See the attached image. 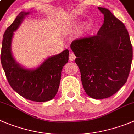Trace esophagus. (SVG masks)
<instances>
[{"mask_svg": "<svg viewBox=\"0 0 134 134\" xmlns=\"http://www.w3.org/2000/svg\"><path fill=\"white\" fill-rule=\"evenodd\" d=\"M75 58L76 56L74 54V53H73V52H70L69 55V61H73V60L75 59Z\"/></svg>", "mask_w": 134, "mask_h": 134, "instance_id": "1", "label": "esophagus"}]
</instances>
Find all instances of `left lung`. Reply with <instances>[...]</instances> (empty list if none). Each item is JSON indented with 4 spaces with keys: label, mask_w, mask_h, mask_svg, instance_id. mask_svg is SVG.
Wrapping results in <instances>:
<instances>
[{
    "label": "left lung",
    "mask_w": 134,
    "mask_h": 134,
    "mask_svg": "<svg viewBox=\"0 0 134 134\" xmlns=\"http://www.w3.org/2000/svg\"><path fill=\"white\" fill-rule=\"evenodd\" d=\"M104 22L97 34L76 39L71 48L77 57L86 93L94 99L108 98L127 81L133 50L123 22L107 8L98 7Z\"/></svg>",
    "instance_id": "obj_1"
}]
</instances>
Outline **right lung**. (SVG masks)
<instances>
[{
    "label": "right lung",
    "instance_id": "obj_1",
    "mask_svg": "<svg viewBox=\"0 0 134 134\" xmlns=\"http://www.w3.org/2000/svg\"><path fill=\"white\" fill-rule=\"evenodd\" d=\"M29 12H21L3 36L1 60L2 68L12 88L20 95L35 102H46L53 99L59 87L61 70L68 62L69 50L49 57L34 70L24 69L16 62L11 53V42L14 32Z\"/></svg>",
    "mask_w": 134,
    "mask_h": 134
}]
</instances>
